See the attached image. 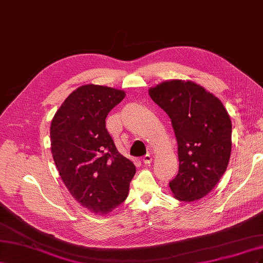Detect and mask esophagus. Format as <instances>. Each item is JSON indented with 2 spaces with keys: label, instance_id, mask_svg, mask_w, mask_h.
Here are the masks:
<instances>
[{
  "label": "esophagus",
  "instance_id": "1",
  "mask_svg": "<svg viewBox=\"0 0 263 263\" xmlns=\"http://www.w3.org/2000/svg\"><path fill=\"white\" fill-rule=\"evenodd\" d=\"M142 162H143V164H145V165H149V164H151V162H152V156L149 155V154H146L143 157V160H142Z\"/></svg>",
  "mask_w": 263,
  "mask_h": 263
}]
</instances>
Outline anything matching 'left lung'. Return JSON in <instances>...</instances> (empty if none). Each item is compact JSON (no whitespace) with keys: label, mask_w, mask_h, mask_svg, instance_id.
Here are the masks:
<instances>
[{"label":"left lung","mask_w":263,"mask_h":263,"mask_svg":"<svg viewBox=\"0 0 263 263\" xmlns=\"http://www.w3.org/2000/svg\"><path fill=\"white\" fill-rule=\"evenodd\" d=\"M148 95L171 118L178 145V173L170 182L174 197H205L227 170L231 121L221 101L191 80L164 81Z\"/></svg>","instance_id":"8db88e82"}]
</instances>
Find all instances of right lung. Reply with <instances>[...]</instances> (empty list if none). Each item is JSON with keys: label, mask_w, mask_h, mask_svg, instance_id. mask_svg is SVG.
Here are the masks:
<instances>
[{"label": "right lung", "mask_w": 263, "mask_h": 263, "mask_svg": "<svg viewBox=\"0 0 263 263\" xmlns=\"http://www.w3.org/2000/svg\"><path fill=\"white\" fill-rule=\"evenodd\" d=\"M123 90L85 85L72 91L50 124V149L72 197L96 215H106L126 199L136 166L120 154L106 129L109 112Z\"/></svg>", "instance_id": "add662e5"}]
</instances>
